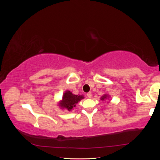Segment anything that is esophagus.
I'll list each match as a JSON object with an SVG mask.
<instances>
[{
  "label": "esophagus",
  "instance_id": "obj_1",
  "mask_svg": "<svg viewBox=\"0 0 160 160\" xmlns=\"http://www.w3.org/2000/svg\"><path fill=\"white\" fill-rule=\"evenodd\" d=\"M87 96L88 97V98H91V93H90V92L89 93H87Z\"/></svg>",
  "mask_w": 160,
  "mask_h": 160
}]
</instances>
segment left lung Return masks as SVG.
I'll return each mask as SVG.
<instances>
[{"label": "left lung", "instance_id": "1", "mask_svg": "<svg viewBox=\"0 0 160 160\" xmlns=\"http://www.w3.org/2000/svg\"><path fill=\"white\" fill-rule=\"evenodd\" d=\"M109 98H110V95H109L108 94H104L101 98V100L105 101V100H109Z\"/></svg>", "mask_w": 160, "mask_h": 160}]
</instances>
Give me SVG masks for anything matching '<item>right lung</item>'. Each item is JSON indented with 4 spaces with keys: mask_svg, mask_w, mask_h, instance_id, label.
I'll return each instance as SVG.
<instances>
[{
    "mask_svg": "<svg viewBox=\"0 0 160 160\" xmlns=\"http://www.w3.org/2000/svg\"><path fill=\"white\" fill-rule=\"evenodd\" d=\"M83 99H84L83 95L72 94L71 91L67 90L62 94V99L58 102V106L61 109H67L71 111L75 107L76 104Z\"/></svg>",
    "mask_w": 160,
    "mask_h": 160,
    "instance_id": "right-lung-1",
    "label": "right lung"
}]
</instances>
